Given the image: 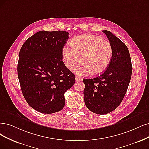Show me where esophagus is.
Segmentation results:
<instances>
[{"instance_id": "esophagus-1", "label": "esophagus", "mask_w": 149, "mask_h": 149, "mask_svg": "<svg viewBox=\"0 0 149 149\" xmlns=\"http://www.w3.org/2000/svg\"><path fill=\"white\" fill-rule=\"evenodd\" d=\"M75 80H76V81H81L82 80V79L81 77H78V76H76Z\"/></svg>"}]
</instances>
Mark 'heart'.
I'll return each mask as SVG.
<instances>
[{"label": "heart", "instance_id": "heart-1", "mask_svg": "<svg viewBox=\"0 0 149 149\" xmlns=\"http://www.w3.org/2000/svg\"><path fill=\"white\" fill-rule=\"evenodd\" d=\"M70 47L63 50V60L69 70L74 68L79 60L81 63L75 69L79 75L90 72L97 75L105 71L111 63L112 47L109 42L97 36H78L70 41Z\"/></svg>", "mask_w": 149, "mask_h": 149}]
</instances>
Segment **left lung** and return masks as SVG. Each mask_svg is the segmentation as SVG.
<instances>
[{
    "mask_svg": "<svg viewBox=\"0 0 149 149\" xmlns=\"http://www.w3.org/2000/svg\"><path fill=\"white\" fill-rule=\"evenodd\" d=\"M112 47V56L108 68L100 76L85 79L84 91L85 105L90 111L100 115L112 112L122 102L132 74L129 50L125 44L111 32L102 31Z\"/></svg>",
    "mask_w": 149,
    "mask_h": 149,
    "instance_id": "8db88e82",
    "label": "left lung"
}]
</instances>
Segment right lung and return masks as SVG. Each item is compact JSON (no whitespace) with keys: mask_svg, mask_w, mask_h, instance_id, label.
I'll use <instances>...</instances> for the list:
<instances>
[{"mask_svg":"<svg viewBox=\"0 0 149 149\" xmlns=\"http://www.w3.org/2000/svg\"><path fill=\"white\" fill-rule=\"evenodd\" d=\"M69 38L63 31L36 32L22 46L18 77L29 105L43 113L63 109L64 93L75 84L74 74L62 61L63 49Z\"/></svg>","mask_w":149,"mask_h":149,"instance_id":"obj_1","label":"right lung"}]
</instances>
